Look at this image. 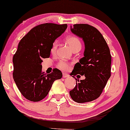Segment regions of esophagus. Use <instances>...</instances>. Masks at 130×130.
I'll return each mask as SVG.
<instances>
[{
	"label": "esophagus",
	"instance_id": "obj_1",
	"mask_svg": "<svg viewBox=\"0 0 130 130\" xmlns=\"http://www.w3.org/2000/svg\"><path fill=\"white\" fill-rule=\"evenodd\" d=\"M68 76H69V75H68L67 73H63V78H67V77H68Z\"/></svg>",
	"mask_w": 130,
	"mask_h": 130
}]
</instances>
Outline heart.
<instances>
[{"mask_svg": "<svg viewBox=\"0 0 130 130\" xmlns=\"http://www.w3.org/2000/svg\"><path fill=\"white\" fill-rule=\"evenodd\" d=\"M66 41L67 42L68 44V45H70V48L72 49L73 51L74 50L78 49V48L81 47V44L79 39L78 38L75 36H68L66 38ZM57 41H55L52 43V45H51V54H54L56 52L57 48ZM57 67L58 68L61 69L63 71H67L69 70L70 68V64L68 63L65 62V61L61 60L58 63Z\"/></svg>", "mask_w": 130, "mask_h": 130, "instance_id": "1", "label": "heart"}]
</instances>
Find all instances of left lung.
<instances>
[{
    "label": "left lung",
    "mask_w": 130,
    "mask_h": 130,
    "mask_svg": "<svg viewBox=\"0 0 130 130\" xmlns=\"http://www.w3.org/2000/svg\"><path fill=\"white\" fill-rule=\"evenodd\" d=\"M71 31L82 38L85 43L84 57L76 63L72 72L73 77L79 74L85 79L77 83L70 91L72 99L78 103L91 102L102 93L111 75L110 49L102 34L88 24H75Z\"/></svg>",
    "instance_id": "left-lung-1"
}]
</instances>
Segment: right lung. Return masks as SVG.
Wrapping results in <instances>:
<instances>
[{
  "mask_svg": "<svg viewBox=\"0 0 130 130\" xmlns=\"http://www.w3.org/2000/svg\"><path fill=\"white\" fill-rule=\"evenodd\" d=\"M67 28V24H41L34 27L20 41L13 57V77L26 99L41 101L48 94L54 81L62 78V73L57 68L47 75L42 72L41 63L42 58L49 57L52 43Z\"/></svg>",
  "mask_w": 130,
  "mask_h": 130,
  "instance_id": "right-lung-1",
  "label": "right lung"
}]
</instances>
